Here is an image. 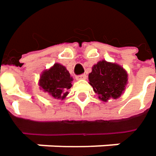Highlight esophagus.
Returning a JSON list of instances; mask_svg holds the SVG:
<instances>
[{
  "mask_svg": "<svg viewBox=\"0 0 156 156\" xmlns=\"http://www.w3.org/2000/svg\"><path fill=\"white\" fill-rule=\"evenodd\" d=\"M76 80H85V79H87V75L86 74H80V75H77L76 77Z\"/></svg>",
  "mask_w": 156,
  "mask_h": 156,
  "instance_id": "esophagus-1",
  "label": "esophagus"
}]
</instances>
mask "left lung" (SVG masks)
<instances>
[{"label": "left lung", "mask_w": 156, "mask_h": 156, "mask_svg": "<svg viewBox=\"0 0 156 156\" xmlns=\"http://www.w3.org/2000/svg\"><path fill=\"white\" fill-rule=\"evenodd\" d=\"M89 81L99 99L106 102L111 98H117L122 95L128 75L122 66L102 60L92 67Z\"/></svg>", "instance_id": "left-lung-1"}]
</instances>
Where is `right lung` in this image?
I'll return each mask as SVG.
<instances>
[{
  "mask_svg": "<svg viewBox=\"0 0 156 156\" xmlns=\"http://www.w3.org/2000/svg\"><path fill=\"white\" fill-rule=\"evenodd\" d=\"M72 78L65 66L55 64L50 70H47L41 76L40 86L55 98L64 99L67 94V90L72 87Z\"/></svg>",
  "mask_w": 156,
  "mask_h": 156,
  "instance_id": "add662e5",
  "label": "right lung"
}]
</instances>
